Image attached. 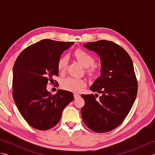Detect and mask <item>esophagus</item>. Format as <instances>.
<instances>
[{"mask_svg": "<svg viewBox=\"0 0 155 155\" xmlns=\"http://www.w3.org/2000/svg\"><path fill=\"white\" fill-rule=\"evenodd\" d=\"M79 97H80V95L78 94H77V93H74V98H77Z\"/></svg>", "mask_w": 155, "mask_h": 155, "instance_id": "34e87169", "label": "esophagus"}]
</instances>
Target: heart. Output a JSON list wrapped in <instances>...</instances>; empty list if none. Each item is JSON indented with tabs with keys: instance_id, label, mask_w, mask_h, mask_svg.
I'll list each match as a JSON object with an SVG mask.
<instances>
[{
	"instance_id": "heart-1",
	"label": "heart",
	"mask_w": 155,
	"mask_h": 155,
	"mask_svg": "<svg viewBox=\"0 0 155 155\" xmlns=\"http://www.w3.org/2000/svg\"><path fill=\"white\" fill-rule=\"evenodd\" d=\"M74 56L80 64L84 68H88L94 63V58L87 52L81 49H77L74 52ZM68 58L67 56H63L58 60V68L59 71H64L67 67ZM86 83L84 80L78 79L72 77H67L61 82V87L66 91L79 93Z\"/></svg>"
}]
</instances>
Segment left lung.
I'll list each match as a JSON object with an SVG mask.
<instances>
[{
    "label": "left lung",
    "mask_w": 155,
    "mask_h": 155,
    "mask_svg": "<svg viewBox=\"0 0 155 155\" xmlns=\"http://www.w3.org/2000/svg\"><path fill=\"white\" fill-rule=\"evenodd\" d=\"M84 47L101 59V76L90 89L97 94H82L81 115L87 126L96 133L114 129L127 117L136 99L138 85L133 61L123 48L106 40L88 42Z\"/></svg>",
    "instance_id": "left-lung-1"
}]
</instances>
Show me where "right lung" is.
<instances>
[{
  "mask_svg": "<svg viewBox=\"0 0 155 155\" xmlns=\"http://www.w3.org/2000/svg\"><path fill=\"white\" fill-rule=\"evenodd\" d=\"M74 44L44 39L26 48L13 67L12 96L18 111L29 125L46 130L61 119L64 108L73 100L71 92L47 90L48 82L58 75V62L64 51Z\"/></svg>",
  "mask_w": 155,
  "mask_h": 155,
  "instance_id": "add662e5",
  "label": "right lung"
}]
</instances>
